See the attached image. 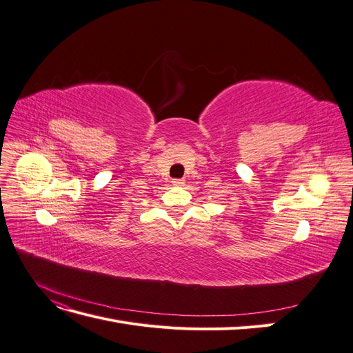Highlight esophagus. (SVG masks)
<instances>
[{
	"label": "esophagus",
	"mask_w": 353,
	"mask_h": 353,
	"mask_svg": "<svg viewBox=\"0 0 353 353\" xmlns=\"http://www.w3.org/2000/svg\"><path fill=\"white\" fill-rule=\"evenodd\" d=\"M172 184H174V185H176V187L184 185V179H174V181H172Z\"/></svg>",
	"instance_id": "esophagus-1"
}]
</instances>
